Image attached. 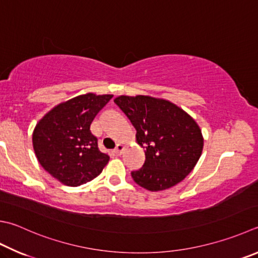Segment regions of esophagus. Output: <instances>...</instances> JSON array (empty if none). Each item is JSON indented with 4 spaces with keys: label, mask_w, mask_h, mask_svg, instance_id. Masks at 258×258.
Masks as SVG:
<instances>
[{
    "label": "esophagus",
    "mask_w": 258,
    "mask_h": 258,
    "mask_svg": "<svg viewBox=\"0 0 258 258\" xmlns=\"http://www.w3.org/2000/svg\"><path fill=\"white\" fill-rule=\"evenodd\" d=\"M123 150H124V146L122 144H118L116 145V147L114 148V153L116 155H121L123 153Z\"/></svg>",
    "instance_id": "1"
}]
</instances>
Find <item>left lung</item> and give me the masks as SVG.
I'll return each instance as SVG.
<instances>
[{"label":"left lung","mask_w":258,"mask_h":258,"mask_svg":"<svg viewBox=\"0 0 258 258\" xmlns=\"http://www.w3.org/2000/svg\"><path fill=\"white\" fill-rule=\"evenodd\" d=\"M114 102L130 119L138 144L146 149L143 167L131 172L134 181L153 192L183 181L203 148L196 121L172 102L152 96L121 95Z\"/></svg>","instance_id":"obj_1"}]
</instances>
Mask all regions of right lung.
I'll use <instances>...</instances> for the list:
<instances>
[{
  "label": "right lung",
  "instance_id": "right-lung-1",
  "mask_svg": "<svg viewBox=\"0 0 258 258\" xmlns=\"http://www.w3.org/2000/svg\"><path fill=\"white\" fill-rule=\"evenodd\" d=\"M113 95L87 93L58 104L37 123L33 149L43 169L69 186L92 181L110 157L100 152L91 123Z\"/></svg>",
  "mask_w": 258,
  "mask_h": 258
}]
</instances>
